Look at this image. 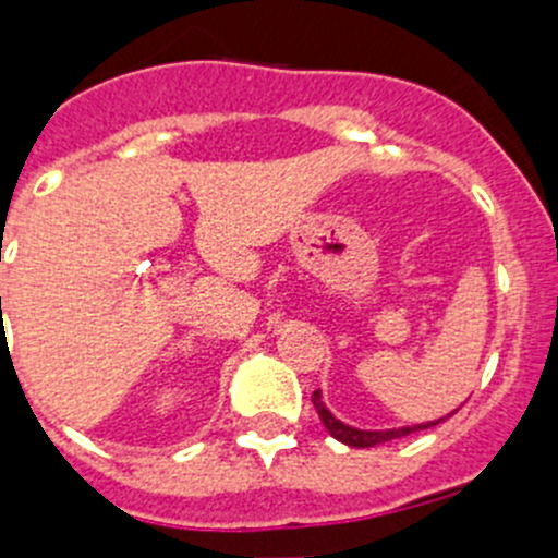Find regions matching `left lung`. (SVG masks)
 I'll list each match as a JSON object with an SVG mask.
<instances>
[{"label": "left lung", "instance_id": "left-lung-1", "mask_svg": "<svg viewBox=\"0 0 558 558\" xmlns=\"http://www.w3.org/2000/svg\"><path fill=\"white\" fill-rule=\"evenodd\" d=\"M313 404L315 410H318V418L324 421L326 432H329L335 440L345 442V446L351 448H373V446H380V442H388V440H397V437H408L413 435V432H421V429H429V426H437L440 421H426V424H415V426H399V429H380V432H367V429H356V426H348L342 424L340 418H335V415L329 413V408L324 404V399H320V391H313ZM456 413V410H453ZM451 413V415H453Z\"/></svg>", "mask_w": 558, "mask_h": 558}]
</instances>
